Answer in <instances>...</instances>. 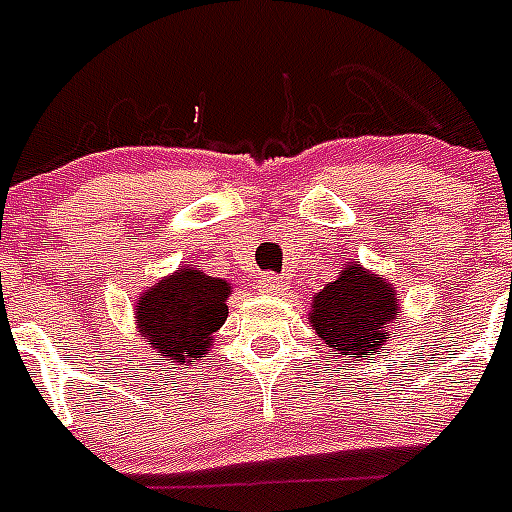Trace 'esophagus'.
<instances>
[{
	"mask_svg": "<svg viewBox=\"0 0 512 512\" xmlns=\"http://www.w3.org/2000/svg\"><path fill=\"white\" fill-rule=\"evenodd\" d=\"M259 288L264 290V293H282V290H285V280H282L280 275H272V272H267V275L259 280Z\"/></svg>",
	"mask_w": 512,
	"mask_h": 512,
	"instance_id": "esophagus-1",
	"label": "esophagus"
}]
</instances>
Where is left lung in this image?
I'll return each instance as SVG.
<instances>
[{
    "label": "left lung",
    "mask_w": 512,
    "mask_h": 512,
    "mask_svg": "<svg viewBox=\"0 0 512 512\" xmlns=\"http://www.w3.org/2000/svg\"><path fill=\"white\" fill-rule=\"evenodd\" d=\"M399 314V293L383 277L370 275L351 261L341 275L314 296L309 322L327 349L346 354H375L386 349V327Z\"/></svg>",
    "instance_id": "obj_1"
}]
</instances>
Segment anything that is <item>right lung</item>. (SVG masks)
<instances>
[{"label":"right lung","mask_w":512,"mask_h":512,"mask_svg":"<svg viewBox=\"0 0 512 512\" xmlns=\"http://www.w3.org/2000/svg\"><path fill=\"white\" fill-rule=\"evenodd\" d=\"M230 282L203 275L200 269H177L142 296L137 309L140 333L161 357L185 359L206 354L214 333L227 320Z\"/></svg>","instance_id":"add662e5"}]
</instances>
